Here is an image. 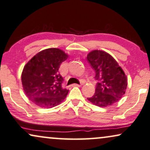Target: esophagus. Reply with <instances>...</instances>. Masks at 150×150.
<instances>
[{"label": "esophagus", "mask_w": 150, "mask_h": 150, "mask_svg": "<svg viewBox=\"0 0 150 150\" xmlns=\"http://www.w3.org/2000/svg\"><path fill=\"white\" fill-rule=\"evenodd\" d=\"M81 84H73V86H78V87H80V86H81Z\"/></svg>", "instance_id": "1"}]
</instances>
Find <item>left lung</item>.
Instances as JSON below:
<instances>
[{
	"mask_svg": "<svg viewBox=\"0 0 150 150\" xmlns=\"http://www.w3.org/2000/svg\"><path fill=\"white\" fill-rule=\"evenodd\" d=\"M86 58L99 81L93 96L87 98L88 101L100 107H108L118 102L125 93L127 78L116 60L100 50L91 51Z\"/></svg>",
	"mask_w": 150,
	"mask_h": 150,
	"instance_id": "left-lung-1",
	"label": "left lung"
}]
</instances>
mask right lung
<instances>
[{
    "label": "right lung",
    "instance_id": "1",
    "mask_svg": "<svg viewBox=\"0 0 150 150\" xmlns=\"http://www.w3.org/2000/svg\"><path fill=\"white\" fill-rule=\"evenodd\" d=\"M69 54L61 49L52 48L38 52L25 64L21 74L23 88L26 96L36 105L50 109L62 103L69 90L63 88V78L59 73Z\"/></svg>",
    "mask_w": 150,
    "mask_h": 150
}]
</instances>
